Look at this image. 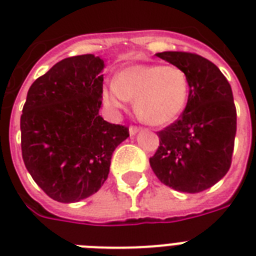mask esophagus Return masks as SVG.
<instances>
[{
    "mask_svg": "<svg viewBox=\"0 0 256 256\" xmlns=\"http://www.w3.org/2000/svg\"><path fill=\"white\" fill-rule=\"evenodd\" d=\"M140 128H136V126H130V128H128V132H130V136H136V132H140Z\"/></svg>",
    "mask_w": 256,
    "mask_h": 256,
    "instance_id": "esophagus-1",
    "label": "esophagus"
}]
</instances>
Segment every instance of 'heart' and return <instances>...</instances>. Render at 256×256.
Returning a JSON list of instances; mask_svg holds the SVG:
<instances>
[{
	"label": "heart",
	"instance_id": "1",
	"mask_svg": "<svg viewBox=\"0 0 256 256\" xmlns=\"http://www.w3.org/2000/svg\"><path fill=\"white\" fill-rule=\"evenodd\" d=\"M190 94L188 78L174 66L132 65L120 70L108 88L104 100L116 108H124L128 100L142 122L152 126L172 124L182 114Z\"/></svg>",
	"mask_w": 256,
	"mask_h": 256
}]
</instances>
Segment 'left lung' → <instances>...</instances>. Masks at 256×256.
I'll return each mask as SVG.
<instances>
[{"mask_svg": "<svg viewBox=\"0 0 256 256\" xmlns=\"http://www.w3.org/2000/svg\"><path fill=\"white\" fill-rule=\"evenodd\" d=\"M156 57L186 74L190 94L178 120L158 132L160 148L150 158L160 182L182 192H200L227 174L236 134L232 90L222 72L206 58L184 52Z\"/></svg>", "mask_w": 256, "mask_h": 256, "instance_id": "8db88e82", "label": "left lung"}]
</instances>
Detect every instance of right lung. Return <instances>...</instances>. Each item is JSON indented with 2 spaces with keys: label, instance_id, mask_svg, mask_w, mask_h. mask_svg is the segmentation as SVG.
<instances>
[{
  "label": "right lung",
  "instance_id": "1",
  "mask_svg": "<svg viewBox=\"0 0 256 256\" xmlns=\"http://www.w3.org/2000/svg\"><path fill=\"white\" fill-rule=\"evenodd\" d=\"M104 62L94 54L57 62L30 86L21 116V148L34 182L62 203L80 202L108 179L128 128L100 116Z\"/></svg>",
  "mask_w": 256,
  "mask_h": 256
}]
</instances>
